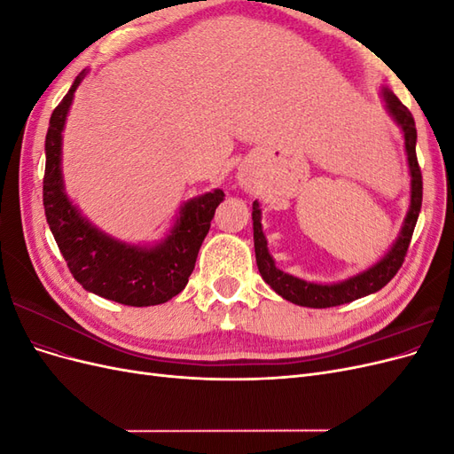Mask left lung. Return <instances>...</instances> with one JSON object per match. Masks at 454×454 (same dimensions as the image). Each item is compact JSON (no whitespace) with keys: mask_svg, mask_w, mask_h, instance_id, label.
<instances>
[{"mask_svg":"<svg viewBox=\"0 0 454 454\" xmlns=\"http://www.w3.org/2000/svg\"><path fill=\"white\" fill-rule=\"evenodd\" d=\"M382 100H384V106H387V112L392 115V119L397 122V125H400L405 138V151H407V162H409V174H411V204H409V212L405 215L403 227L400 231V237L395 239L388 254L380 261H377L373 267H369L367 270L356 274V277L337 284H316V282H307L297 277H292V274H287L274 265V259L267 248L263 227H261L259 202L255 200L252 206L257 269L261 272V277H263V280L272 287L274 292H277L280 297L292 301L295 305L310 307V309H327V307L350 303L354 299H360L369 294L379 292L380 287L387 286L395 277V272L403 265V259L407 255L409 242H411V237H413V231L417 225L420 206H422V174L417 160V127H415L413 115H411L409 109L397 100V96L390 89L387 87L382 89Z\"/></svg>","mask_w":454,"mask_h":454,"instance_id":"left-lung-1","label":"left lung"}]
</instances>
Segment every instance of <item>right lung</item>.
Returning a JSON list of instances; mask_svg holds the SVG:
<instances>
[{"label":"right lung","instance_id":"add662e5","mask_svg":"<svg viewBox=\"0 0 454 454\" xmlns=\"http://www.w3.org/2000/svg\"><path fill=\"white\" fill-rule=\"evenodd\" d=\"M85 75L87 72H81L75 77L49 121L43 177L47 223L67 269L87 292L129 307L167 303L187 286L214 212L225 193L214 189L187 200L170 235L151 248L125 244L96 229L67 199L60 167L66 117Z\"/></svg>","mask_w":454,"mask_h":454}]
</instances>
